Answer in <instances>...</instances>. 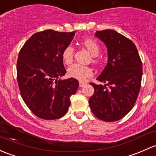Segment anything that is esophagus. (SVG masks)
I'll use <instances>...</instances> for the list:
<instances>
[{
  "instance_id": "34e87169",
  "label": "esophagus",
  "mask_w": 156,
  "mask_h": 156,
  "mask_svg": "<svg viewBox=\"0 0 156 156\" xmlns=\"http://www.w3.org/2000/svg\"><path fill=\"white\" fill-rule=\"evenodd\" d=\"M86 82H85V81H79V86L81 87H83L84 86L85 84H86Z\"/></svg>"
}]
</instances>
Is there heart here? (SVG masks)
Masks as SVG:
<instances>
[{"label": "heart", "mask_w": 156, "mask_h": 156, "mask_svg": "<svg viewBox=\"0 0 156 156\" xmlns=\"http://www.w3.org/2000/svg\"><path fill=\"white\" fill-rule=\"evenodd\" d=\"M82 45L92 55V57H93L92 60H93V63H99V59L98 57V55L100 51V46L97 43V42H96L93 39H87L83 41ZM74 54H75V49L72 45H68L63 49V53H62V58H63V62L66 64L70 65L73 63ZM68 74L72 78L83 80L87 77L91 76L92 74H93V71H92L90 67L76 63V64H74L69 68Z\"/></svg>", "instance_id": "obj_1"}]
</instances>
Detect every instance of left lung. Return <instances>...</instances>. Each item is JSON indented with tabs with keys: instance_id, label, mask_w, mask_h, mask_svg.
Returning <instances> with one entry per match:
<instances>
[{
	"instance_id": "obj_1",
	"label": "left lung",
	"mask_w": 156,
	"mask_h": 156,
	"mask_svg": "<svg viewBox=\"0 0 156 156\" xmlns=\"http://www.w3.org/2000/svg\"><path fill=\"white\" fill-rule=\"evenodd\" d=\"M108 48V63L97 78L105 83H90L94 93L89 105L93 114L105 122L124 117L134 107L141 85L142 62L132 41L113 30L96 31Z\"/></svg>"
}]
</instances>
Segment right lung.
<instances>
[{
  "label": "right lung",
  "mask_w": 156,
  "mask_h": 156,
  "mask_svg": "<svg viewBox=\"0 0 156 156\" xmlns=\"http://www.w3.org/2000/svg\"><path fill=\"white\" fill-rule=\"evenodd\" d=\"M73 32L45 30L31 36L17 60V81L23 100L37 117L61 118L71 105L79 83L75 78L59 79L66 73L62 53L73 41Z\"/></svg>",
  "instance_id": "right-lung-1"
}]
</instances>
